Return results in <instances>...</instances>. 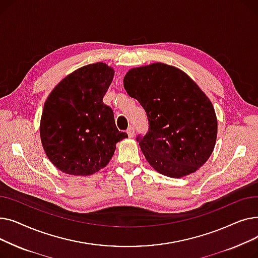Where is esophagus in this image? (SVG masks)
I'll list each match as a JSON object with an SVG mask.
<instances>
[{"instance_id":"34e87169","label":"esophagus","mask_w":258,"mask_h":258,"mask_svg":"<svg viewBox=\"0 0 258 258\" xmlns=\"http://www.w3.org/2000/svg\"><path fill=\"white\" fill-rule=\"evenodd\" d=\"M126 133H127V135H128V137H130V138H133V137H134V135H135V130H134V127H133V126L128 127V128H127V131H126Z\"/></svg>"}]
</instances>
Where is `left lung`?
Returning a JSON list of instances; mask_svg holds the SVG:
<instances>
[{
	"mask_svg": "<svg viewBox=\"0 0 258 258\" xmlns=\"http://www.w3.org/2000/svg\"><path fill=\"white\" fill-rule=\"evenodd\" d=\"M123 87L147 114L150 132L138 139L156 171L180 179L206 163L218 137V119L194 79L179 68L154 62L130 69Z\"/></svg>",
	"mask_w": 258,
	"mask_h": 258,
	"instance_id": "1",
	"label": "left lung"
}]
</instances>
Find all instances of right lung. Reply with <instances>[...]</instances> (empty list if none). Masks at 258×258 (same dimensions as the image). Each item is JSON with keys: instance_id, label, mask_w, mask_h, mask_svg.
Listing matches in <instances>:
<instances>
[{"instance_id": "1", "label": "right lung", "mask_w": 258, "mask_h": 258, "mask_svg": "<svg viewBox=\"0 0 258 258\" xmlns=\"http://www.w3.org/2000/svg\"><path fill=\"white\" fill-rule=\"evenodd\" d=\"M115 71L105 62L79 68L55 86L45 101L39 136L51 163L71 175H91L104 168L116 144L127 135L116 127L102 98Z\"/></svg>"}]
</instances>
